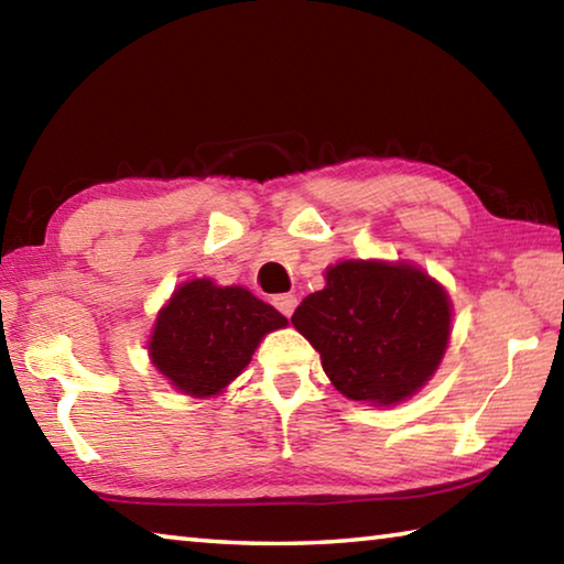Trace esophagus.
<instances>
[{
    "label": "esophagus",
    "instance_id": "obj_1",
    "mask_svg": "<svg viewBox=\"0 0 564 564\" xmlns=\"http://www.w3.org/2000/svg\"><path fill=\"white\" fill-rule=\"evenodd\" d=\"M273 305L283 313L285 318H291V316H293V311H295V305H299V299H295L293 293H283V295H275V299H273Z\"/></svg>",
    "mask_w": 564,
    "mask_h": 564
}]
</instances>
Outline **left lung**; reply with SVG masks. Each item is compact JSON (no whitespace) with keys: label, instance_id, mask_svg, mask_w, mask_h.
Returning <instances> with one entry per match:
<instances>
[{"label":"left lung","instance_id":"1","mask_svg":"<svg viewBox=\"0 0 564 564\" xmlns=\"http://www.w3.org/2000/svg\"><path fill=\"white\" fill-rule=\"evenodd\" d=\"M326 285L291 316L321 352L338 393L390 408L435 376L451 340L453 303L441 283L408 261H340Z\"/></svg>","mask_w":564,"mask_h":564}]
</instances>
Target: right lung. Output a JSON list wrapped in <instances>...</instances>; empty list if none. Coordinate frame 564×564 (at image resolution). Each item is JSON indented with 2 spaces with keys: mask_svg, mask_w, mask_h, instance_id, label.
<instances>
[{
  "mask_svg": "<svg viewBox=\"0 0 564 564\" xmlns=\"http://www.w3.org/2000/svg\"><path fill=\"white\" fill-rule=\"evenodd\" d=\"M289 326L273 305L212 279L181 283L156 313L149 358L178 393L214 398L243 373L259 343Z\"/></svg>",
  "mask_w": 564,
  "mask_h": 564,
  "instance_id": "1",
  "label": "right lung"
}]
</instances>
